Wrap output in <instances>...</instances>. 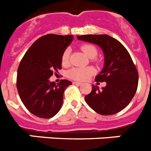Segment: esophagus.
<instances>
[{"mask_svg": "<svg viewBox=\"0 0 151 151\" xmlns=\"http://www.w3.org/2000/svg\"><path fill=\"white\" fill-rule=\"evenodd\" d=\"M73 83H74V84H76V85H81L82 84V83H80V82H75V81H74V82H73Z\"/></svg>", "mask_w": 151, "mask_h": 151, "instance_id": "obj_1", "label": "esophagus"}]
</instances>
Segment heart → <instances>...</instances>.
I'll list each match as a JSON object with an SVG mask.
<instances>
[{
  "instance_id": "heart-1",
  "label": "heart",
  "mask_w": 151,
  "mask_h": 151,
  "mask_svg": "<svg viewBox=\"0 0 151 151\" xmlns=\"http://www.w3.org/2000/svg\"><path fill=\"white\" fill-rule=\"evenodd\" d=\"M81 51L86 55L89 58H91L93 62L97 63L98 59L96 58L98 54V50L96 47L93 44L86 43L81 45ZM70 48H66L61 56V63L63 65H68L70 62ZM94 74V70L90 67L86 68H72L68 70L67 75L69 78L77 81H85L88 80L93 74Z\"/></svg>"
}]
</instances>
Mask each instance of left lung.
I'll use <instances>...</instances> for the list:
<instances>
[{"instance_id":"1","label":"left lung","mask_w":151,"mask_h":151,"mask_svg":"<svg viewBox=\"0 0 151 151\" xmlns=\"http://www.w3.org/2000/svg\"><path fill=\"white\" fill-rule=\"evenodd\" d=\"M77 39L98 45L104 52V68L96 82H106L99 90L93 85L85 96L89 106L103 115L118 113L129 104L137 91L138 73L127 49L120 42L107 35H83Z\"/></svg>"}]
</instances>
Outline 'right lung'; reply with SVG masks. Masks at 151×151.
Masks as SVG:
<instances>
[{
	"label": "right lung",
	"instance_id": "obj_1",
	"mask_svg": "<svg viewBox=\"0 0 151 151\" xmlns=\"http://www.w3.org/2000/svg\"><path fill=\"white\" fill-rule=\"evenodd\" d=\"M73 39L72 35L42 36L30 46L19 63L18 93L25 107L37 117L50 119L62 106L64 91L72 83L61 80L55 84L48 78L61 68L62 54Z\"/></svg>",
	"mask_w": 151,
	"mask_h": 151
}]
</instances>
